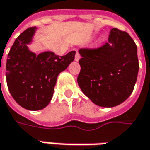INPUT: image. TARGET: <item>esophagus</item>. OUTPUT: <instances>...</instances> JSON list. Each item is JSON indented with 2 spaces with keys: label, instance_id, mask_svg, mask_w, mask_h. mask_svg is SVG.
<instances>
[{
  "label": "esophagus",
  "instance_id": "34e87169",
  "mask_svg": "<svg viewBox=\"0 0 150 150\" xmlns=\"http://www.w3.org/2000/svg\"><path fill=\"white\" fill-rule=\"evenodd\" d=\"M80 59V55L79 54V52L77 51L76 52V54H75V61H79V59Z\"/></svg>",
  "mask_w": 150,
  "mask_h": 150
}]
</instances>
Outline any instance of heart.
I'll return each mask as SVG.
<instances>
[{
    "mask_svg": "<svg viewBox=\"0 0 150 150\" xmlns=\"http://www.w3.org/2000/svg\"><path fill=\"white\" fill-rule=\"evenodd\" d=\"M104 42H105V37H101L100 39V44H103Z\"/></svg>",
    "mask_w": 150,
    "mask_h": 150,
    "instance_id": "heart-1",
    "label": "heart"
}]
</instances>
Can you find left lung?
Returning <instances> with one entry per match:
<instances>
[{
    "label": "left lung",
    "mask_w": 150,
    "mask_h": 150,
    "mask_svg": "<svg viewBox=\"0 0 150 150\" xmlns=\"http://www.w3.org/2000/svg\"><path fill=\"white\" fill-rule=\"evenodd\" d=\"M77 81L96 105L114 107L133 92L139 72L137 46L125 31L113 28L108 42L96 49H80Z\"/></svg>",
    "instance_id": "obj_1"
}]
</instances>
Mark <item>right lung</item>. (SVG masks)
<instances>
[{"label":"right lung","mask_w":150,"mask_h":150,"mask_svg":"<svg viewBox=\"0 0 150 150\" xmlns=\"http://www.w3.org/2000/svg\"><path fill=\"white\" fill-rule=\"evenodd\" d=\"M36 27H30L16 39L8 54L6 76L9 91L16 103L29 110H40L51 100L57 77L75 59V51L59 56L29 50Z\"/></svg>","instance_id":"obj_1"}]
</instances>
